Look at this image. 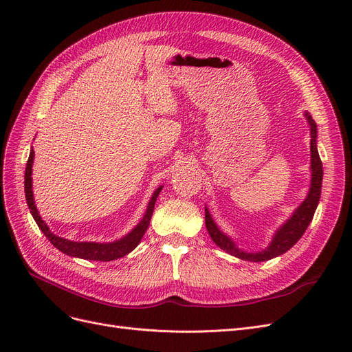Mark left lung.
<instances>
[{"label":"left lung","instance_id":"left-lung-1","mask_svg":"<svg viewBox=\"0 0 352 352\" xmlns=\"http://www.w3.org/2000/svg\"><path fill=\"white\" fill-rule=\"evenodd\" d=\"M305 117L308 123H310L311 127V186L310 190H308L307 198L302 201V204L298 207L291 219L286 223H283V226L274 233V236L270 242V245L265 250L258 251V252H247L242 251L236 247V243L233 242L228 235L223 233L219 226L212 220L210 211L206 207V226L210 233L211 239L214 241L219 248L223 251L229 252L233 257H238L245 261H267L272 260L278 255H282L287 250H291L294 245L300 241V238L304 235V232L307 230L310 221L313 220V216L316 212L318 201H320V194H322V180H323V166H322V160L320 155H318L317 151V124L313 120V117L305 113Z\"/></svg>","mask_w":352,"mask_h":352}]
</instances>
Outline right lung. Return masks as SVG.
<instances>
[{
	"label": "right lung",
	"instance_id": "obj_1",
	"mask_svg": "<svg viewBox=\"0 0 352 352\" xmlns=\"http://www.w3.org/2000/svg\"><path fill=\"white\" fill-rule=\"evenodd\" d=\"M34 157H35V153H34V150H32L29 154V158H28V163H26V170H25L26 202H28V207L32 212V216H34V219L36 221L38 228L42 230V233L47 236V239L52 245H54L57 250L70 255V257H78V258H83V260H94V261H111V260L124 257L126 254H129L131 251H133L138 247V243L141 242L148 226H150V220L153 216L155 201H157L160 190L163 189V186L157 188V190L153 194V197L150 199V204H148V207H146L144 219L138 223L136 228L131 233H127V235L123 236L122 239L109 242V243L74 242V241H69V239L54 235V233H52L50 230V228L45 225V221L42 220V217L39 216V212L35 206V201H34V192H32V164H34Z\"/></svg>",
	"mask_w": 352,
	"mask_h": 352
}]
</instances>
